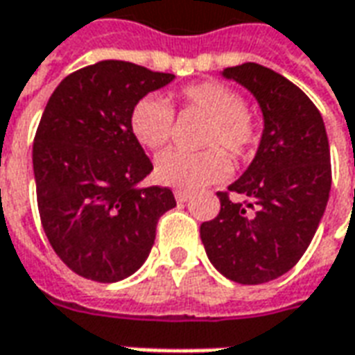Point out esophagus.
<instances>
[{"label":"esophagus","mask_w":355,"mask_h":355,"mask_svg":"<svg viewBox=\"0 0 355 355\" xmlns=\"http://www.w3.org/2000/svg\"><path fill=\"white\" fill-rule=\"evenodd\" d=\"M175 198H177V201H180V203H184V201L190 200V192L177 188V190H175Z\"/></svg>","instance_id":"obj_1"}]
</instances>
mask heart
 <instances>
[{
	"instance_id": "1",
	"label": "heart",
	"mask_w": 355,
	"mask_h": 355,
	"mask_svg": "<svg viewBox=\"0 0 355 355\" xmlns=\"http://www.w3.org/2000/svg\"><path fill=\"white\" fill-rule=\"evenodd\" d=\"M186 108L200 110L209 117L201 152L167 150L155 159L159 182L177 188H201L220 182L230 175L232 157H247L261 140V127L245 110V101L236 89L218 81H201L180 91ZM175 112L162 96L148 94L135 102L129 114V127L139 144L150 150L165 146L173 135Z\"/></svg>"
}]
</instances>
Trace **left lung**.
<instances>
[{"mask_svg":"<svg viewBox=\"0 0 355 355\" xmlns=\"http://www.w3.org/2000/svg\"><path fill=\"white\" fill-rule=\"evenodd\" d=\"M223 76L253 93L264 129L245 173L216 193L220 213L201 224L200 236L224 277L259 285L289 272L320 226L331 192L329 140L320 110L282 73L245 62Z\"/></svg>","mask_w":355,"mask_h":355,"instance_id":"8db88e82","label":"left lung"}]
</instances>
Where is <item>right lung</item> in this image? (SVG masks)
Instances as JSON below:
<instances>
[{
	"label": "right lung",
	"instance_id": "add662e5",
	"mask_svg": "<svg viewBox=\"0 0 355 355\" xmlns=\"http://www.w3.org/2000/svg\"><path fill=\"white\" fill-rule=\"evenodd\" d=\"M173 80L101 60L66 76L45 106L32 152L37 209L51 247L81 277L116 283L135 274L159 216L177 205L169 188H139L154 165L129 127L135 102Z\"/></svg>",
	"mask_w": 355,
	"mask_h": 355
}]
</instances>
